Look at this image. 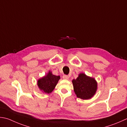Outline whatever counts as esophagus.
Wrapping results in <instances>:
<instances>
[{
  "label": "esophagus",
  "mask_w": 127,
  "mask_h": 127,
  "mask_svg": "<svg viewBox=\"0 0 127 127\" xmlns=\"http://www.w3.org/2000/svg\"><path fill=\"white\" fill-rule=\"evenodd\" d=\"M63 78L64 79H66V80H68L69 79V76L68 75H64L63 76Z\"/></svg>",
  "instance_id": "1"
}]
</instances>
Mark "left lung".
Returning <instances> with one entry per match:
<instances>
[{
	"mask_svg": "<svg viewBox=\"0 0 127 127\" xmlns=\"http://www.w3.org/2000/svg\"><path fill=\"white\" fill-rule=\"evenodd\" d=\"M72 83L77 97L83 100L91 98L97 90V82L84 73L79 74L78 78L72 80Z\"/></svg>",
	"mask_w": 127,
	"mask_h": 127,
	"instance_id": "obj_1",
	"label": "left lung"
}]
</instances>
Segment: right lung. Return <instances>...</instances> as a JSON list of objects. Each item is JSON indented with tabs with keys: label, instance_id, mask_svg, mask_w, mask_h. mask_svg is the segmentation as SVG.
<instances>
[{
	"label": "right lung",
	"instance_id": "right-lung-1",
	"mask_svg": "<svg viewBox=\"0 0 127 127\" xmlns=\"http://www.w3.org/2000/svg\"><path fill=\"white\" fill-rule=\"evenodd\" d=\"M60 79V76L53 75L52 72L49 70L46 75L37 80V86L43 93L50 94L55 89Z\"/></svg>",
	"mask_w": 127,
	"mask_h": 127
}]
</instances>
